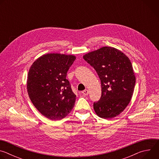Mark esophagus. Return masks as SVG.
<instances>
[{
	"label": "esophagus",
	"instance_id": "esophagus-1",
	"mask_svg": "<svg viewBox=\"0 0 159 159\" xmlns=\"http://www.w3.org/2000/svg\"><path fill=\"white\" fill-rule=\"evenodd\" d=\"M82 94L84 96H87L88 94H89V90L87 89H85L84 90H83V91L82 92Z\"/></svg>",
	"mask_w": 159,
	"mask_h": 159
}]
</instances>
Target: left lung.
Here are the masks:
<instances>
[{"mask_svg": "<svg viewBox=\"0 0 159 159\" xmlns=\"http://www.w3.org/2000/svg\"><path fill=\"white\" fill-rule=\"evenodd\" d=\"M83 58L98 73L101 83V97L94 103L96 115L115 118L129 103L135 85V75L129 58L120 50L103 47L85 54Z\"/></svg>", "mask_w": 159, "mask_h": 159, "instance_id": "obj_1", "label": "left lung"}]
</instances>
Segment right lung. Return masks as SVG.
Instances as JSON below:
<instances>
[{
	"mask_svg": "<svg viewBox=\"0 0 159 159\" xmlns=\"http://www.w3.org/2000/svg\"><path fill=\"white\" fill-rule=\"evenodd\" d=\"M75 59L72 55L44 54L33 63L29 70V97L35 107L49 120L64 118L75 105L76 95L66 77Z\"/></svg>",
	"mask_w": 159,
	"mask_h": 159,
	"instance_id": "1",
	"label": "right lung"
}]
</instances>
